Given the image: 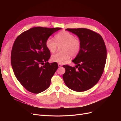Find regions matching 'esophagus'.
I'll list each match as a JSON object with an SVG mask.
<instances>
[{"mask_svg": "<svg viewBox=\"0 0 121 121\" xmlns=\"http://www.w3.org/2000/svg\"><path fill=\"white\" fill-rule=\"evenodd\" d=\"M58 67H62V65L61 64H60V63H58Z\"/></svg>", "mask_w": 121, "mask_h": 121, "instance_id": "obj_1", "label": "esophagus"}]
</instances>
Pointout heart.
Here are the masks:
<instances>
[{"instance_id":"1","label":"heart","mask_w":121,"mask_h":121,"mask_svg":"<svg viewBox=\"0 0 121 121\" xmlns=\"http://www.w3.org/2000/svg\"><path fill=\"white\" fill-rule=\"evenodd\" d=\"M55 38L56 41L50 37L47 39L46 46L47 49L50 52L54 53L58 45H62L60 49L62 52L53 55L51 58L52 61L64 64L69 60L71 56L75 57L79 53L81 47V41L73 34L63 30L57 33Z\"/></svg>"}]
</instances>
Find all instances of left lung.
Here are the masks:
<instances>
[{
    "label": "left lung",
    "instance_id": "left-lung-1",
    "mask_svg": "<svg viewBox=\"0 0 121 121\" xmlns=\"http://www.w3.org/2000/svg\"><path fill=\"white\" fill-rule=\"evenodd\" d=\"M66 30L79 37L81 47L73 60L77 66H63L66 69L63 78L66 86L72 90L85 91L96 85L104 73L107 56L105 44L101 35L90 29L67 28Z\"/></svg>",
    "mask_w": 121,
    "mask_h": 121
}]
</instances>
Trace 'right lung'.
Returning a JSON list of instances; mask_svg holds the SVG:
<instances>
[{
    "mask_svg": "<svg viewBox=\"0 0 121 121\" xmlns=\"http://www.w3.org/2000/svg\"><path fill=\"white\" fill-rule=\"evenodd\" d=\"M61 28L35 27L19 35L13 46L11 62L16 78L30 92L38 94L48 89L58 69L56 63L48 61L50 52L47 39Z\"/></svg>",
    "mask_w": 121,
    "mask_h": 121,
    "instance_id": "1",
    "label": "right lung"
}]
</instances>
